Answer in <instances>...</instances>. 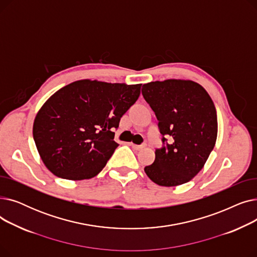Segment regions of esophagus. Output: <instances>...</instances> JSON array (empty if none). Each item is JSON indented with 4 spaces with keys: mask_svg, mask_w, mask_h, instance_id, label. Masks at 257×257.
<instances>
[{
    "mask_svg": "<svg viewBox=\"0 0 257 257\" xmlns=\"http://www.w3.org/2000/svg\"><path fill=\"white\" fill-rule=\"evenodd\" d=\"M130 145L133 149H136V150H141V149H143V148L146 147V145H134V144H130Z\"/></svg>",
    "mask_w": 257,
    "mask_h": 257,
    "instance_id": "obj_1",
    "label": "esophagus"
}]
</instances>
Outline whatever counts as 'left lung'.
Wrapping results in <instances>:
<instances>
[{
	"instance_id": "left-lung-1",
	"label": "left lung",
	"mask_w": 257,
	"mask_h": 257,
	"mask_svg": "<svg viewBox=\"0 0 257 257\" xmlns=\"http://www.w3.org/2000/svg\"><path fill=\"white\" fill-rule=\"evenodd\" d=\"M142 93L163 136L154 163L145 168L147 176L163 186L188 182L204 167L217 141V110L211 98L194 81L175 79L144 84Z\"/></svg>"
}]
</instances>
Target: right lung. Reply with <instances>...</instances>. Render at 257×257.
Masks as SVG:
<instances>
[{
  "label": "right lung",
  "instance_id": "add662e5",
  "mask_svg": "<svg viewBox=\"0 0 257 257\" xmlns=\"http://www.w3.org/2000/svg\"><path fill=\"white\" fill-rule=\"evenodd\" d=\"M141 86L79 80L54 93L33 125V139L46 167L69 180L98 175L118 146L113 130L139 99Z\"/></svg>",
  "mask_w": 257,
  "mask_h": 257
}]
</instances>
